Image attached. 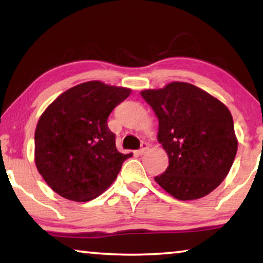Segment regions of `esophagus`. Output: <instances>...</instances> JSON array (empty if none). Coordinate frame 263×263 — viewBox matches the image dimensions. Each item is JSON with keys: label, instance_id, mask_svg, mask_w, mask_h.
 <instances>
[{"label": "esophagus", "instance_id": "obj_1", "mask_svg": "<svg viewBox=\"0 0 263 263\" xmlns=\"http://www.w3.org/2000/svg\"><path fill=\"white\" fill-rule=\"evenodd\" d=\"M148 151V145H147V142H142V145H141V148L138 151V153H139V155H142V154H145L146 152H147Z\"/></svg>", "mask_w": 263, "mask_h": 263}]
</instances>
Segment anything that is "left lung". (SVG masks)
Here are the masks:
<instances>
[{
	"instance_id": "left-lung-1",
	"label": "left lung",
	"mask_w": 263,
	"mask_h": 263,
	"mask_svg": "<svg viewBox=\"0 0 263 263\" xmlns=\"http://www.w3.org/2000/svg\"><path fill=\"white\" fill-rule=\"evenodd\" d=\"M159 119L158 141L168 155L157 183L180 201L202 198L228 176L238 151L233 118L215 96L186 82L140 91Z\"/></svg>"
}]
</instances>
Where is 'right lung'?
<instances>
[{"mask_svg":"<svg viewBox=\"0 0 263 263\" xmlns=\"http://www.w3.org/2000/svg\"><path fill=\"white\" fill-rule=\"evenodd\" d=\"M130 94V88L88 81L62 92L42 114L34 132V162L58 195L88 202L114 183L132 153L118 152L106 121Z\"/></svg>","mask_w":263,"mask_h":263,"instance_id":"1","label":"right lung"}]
</instances>
